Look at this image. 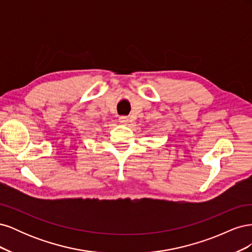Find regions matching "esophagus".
<instances>
[{
	"label": "esophagus",
	"instance_id": "1",
	"mask_svg": "<svg viewBox=\"0 0 252 252\" xmlns=\"http://www.w3.org/2000/svg\"><path fill=\"white\" fill-rule=\"evenodd\" d=\"M119 121H120V123H121V124H123V125H127V124H128V122H129L128 118H127V117H124V116L120 117Z\"/></svg>",
	"mask_w": 252,
	"mask_h": 252
}]
</instances>
